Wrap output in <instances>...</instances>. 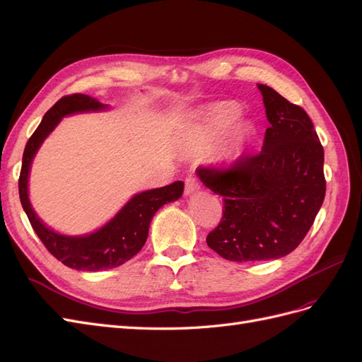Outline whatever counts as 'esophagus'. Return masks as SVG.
Masks as SVG:
<instances>
[{
  "label": "esophagus",
  "mask_w": 362,
  "mask_h": 362,
  "mask_svg": "<svg viewBox=\"0 0 362 362\" xmlns=\"http://www.w3.org/2000/svg\"><path fill=\"white\" fill-rule=\"evenodd\" d=\"M199 181L196 180L194 177H187L185 178V194H190V193H193V192H196V190H199Z\"/></svg>",
  "instance_id": "1"
}]
</instances>
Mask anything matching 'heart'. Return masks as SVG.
Wrapping results in <instances>:
<instances>
[{
  "mask_svg": "<svg viewBox=\"0 0 362 362\" xmlns=\"http://www.w3.org/2000/svg\"><path fill=\"white\" fill-rule=\"evenodd\" d=\"M238 117V108L233 104H217L208 110L199 124L190 131L187 137L190 148H201L213 144L234 125Z\"/></svg>",
  "mask_w": 362,
  "mask_h": 362,
  "instance_id": "b5f03b06",
  "label": "heart"
}]
</instances>
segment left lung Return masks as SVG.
Listing matches in <instances>:
<instances>
[{
    "mask_svg": "<svg viewBox=\"0 0 362 362\" xmlns=\"http://www.w3.org/2000/svg\"><path fill=\"white\" fill-rule=\"evenodd\" d=\"M258 89L270 122L259 154L196 170L223 201L206 245L235 262L288 255L308 234L326 192L325 151L313 120L272 87Z\"/></svg>",
    "mask_w": 362,
    "mask_h": 362,
    "instance_id": "8db88e82",
    "label": "left lung"
}]
</instances>
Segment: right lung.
<instances>
[{
  "label": "right lung",
  "mask_w": 362,
  "mask_h": 362,
  "mask_svg": "<svg viewBox=\"0 0 362 362\" xmlns=\"http://www.w3.org/2000/svg\"><path fill=\"white\" fill-rule=\"evenodd\" d=\"M104 108H107V105L89 95L74 93L60 98L45 113L42 122L28 139L18 182L21 204L43 246L64 266L84 272L113 269L133 258L146 242L149 223L154 214L164 204L181 198L184 192L182 181H175L160 189L141 192L133 196L110 222L89 235H62L42 223L28 199V173L37 149L51 131L57 127L62 117L74 113L98 112Z\"/></svg>",
  "instance_id": "obj_1"
}]
</instances>
